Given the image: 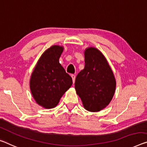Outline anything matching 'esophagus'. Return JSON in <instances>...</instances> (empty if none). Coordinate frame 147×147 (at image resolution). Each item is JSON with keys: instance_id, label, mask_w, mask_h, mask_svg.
<instances>
[{"instance_id": "esophagus-1", "label": "esophagus", "mask_w": 147, "mask_h": 147, "mask_svg": "<svg viewBox=\"0 0 147 147\" xmlns=\"http://www.w3.org/2000/svg\"><path fill=\"white\" fill-rule=\"evenodd\" d=\"M71 78H72V80H73V82L74 83V81H75V80H76V76L74 75V74H71Z\"/></svg>"}]
</instances>
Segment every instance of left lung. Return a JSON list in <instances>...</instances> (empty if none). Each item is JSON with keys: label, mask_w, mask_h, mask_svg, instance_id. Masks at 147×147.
Returning a JSON list of instances; mask_svg holds the SVG:
<instances>
[{"label": "left lung", "mask_w": 147, "mask_h": 147, "mask_svg": "<svg viewBox=\"0 0 147 147\" xmlns=\"http://www.w3.org/2000/svg\"><path fill=\"white\" fill-rule=\"evenodd\" d=\"M75 88L89 111H100L111 101L116 80L107 59L96 48L85 50V67L76 77Z\"/></svg>", "instance_id": "1"}]
</instances>
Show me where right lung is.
Returning <instances> with one entry per match:
<instances>
[{"label":"right lung","instance_id":"obj_1","mask_svg":"<svg viewBox=\"0 0 147 147\" xmlns=\"http://www.w3.org/2000/svg\"><path fill=\"white\" fill-rule=\"evenodd\" d=\"M63 47L54 45L40 56L31 74L30 89L38 105L45 108L55 107L72 85L71 76L59 63Z\"/></svg>","mask_w":147,"mask_h":147}]
</instances>
